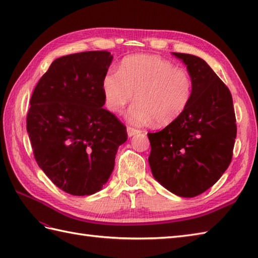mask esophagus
Wrapping results in <instances>:
<instances>
[{
	"mask_svg": "<svg viewBox=\"0 0 258 258\" xmlns=\"http://www.w3.org/2000/svg\"><path fill=\"white\" fill-rule=\"evenodd\" d=\"M139 133H141L140 130H136V128H134V127H131V126H128V127H127V135H128V138H132V136H134V135H136V134H139Z\"/></svg>",
	"mask_w": 258,
	"mask_h": 258,
	"instance_id": "esophagus-1",
	"label": "esophagus"
}]
</instances>
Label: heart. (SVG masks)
Here are the masks:
<instances>
[{"label":"heart","instance_id":"1","mask_svg":"<svg viewBox=\"0 0 258 258\" xmlns=\"http://www.w3.org/2000/svg\"><path fill=\"white\" fill-rule=\"evenodd\" d=\"M102 90L106 107L118 113L133 100L127 118L134 124L154 120L166 126L176 120L187 107L193 93V82L187 71L155 55L125 57L118 72L103 78Z\"/></svg>","mask_w":258,"mask_h":258}]
</instances>
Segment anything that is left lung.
Segmentation results:
<instances>
[{"mask_svg": "<svg viewBox=\"0 0 258 258\" xmlns=\"http://www.w3.org/2000/svg\"><path fill=\"white\" fill-rule=\"evenodd\" d=\"M182 59L193 93L180 116L157 133H149L153 176L180 197L204 193L221 178L232 161L236 139L233 98L204 59L173 53Z\"/></svg>", "mask_w": 258, "mask_h": 258, "instance_id": "left-lung-1", "label": "left lung"}]
</instances>
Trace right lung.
I'll use <instances>...</instances> for the list:
<instances>
[{
    "instance_id": "right-lung-1",
    "label": "right lung",
    "mask_w": 258,
    "mask_h": 258,
    "mask_svg": "<svg viewBox=\"0 0 258 258\" xmlns=\"http://www.w3.org/2000/svg\"><path fill=\"white\" fill-rule=\"evenodd\" d=\"M113 55L70 54L53 61L33 92L26 130L37 165L58 188L75 196L101 190L114 169L126 127L102 90Z\"/></svg>"
}]
</instances>
